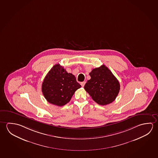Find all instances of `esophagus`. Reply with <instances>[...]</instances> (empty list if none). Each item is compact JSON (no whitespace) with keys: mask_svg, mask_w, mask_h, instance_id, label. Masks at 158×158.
<instances>
[{"mask_svg":"<svg viewBox=\"0 0 158 158\" xmlns=\"http://www.w3.org/2000/svg\"><path fill=\"white\" fill-rule=\"evenodd\" d=\"M85 81H83V82H81V83H80V84H81V85L83 87V86H84V85H85Z\"/></svg>","mask_w":158,"mask_h":158,"instance_id":"1","label":"esophagus"}]
</instances>
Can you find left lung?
Here are the masks:
<instances>
[{"label": "left lung", "instance_id": "8db88e82", "mask_svg": "<svg viewBox=\"0 0 158 158\" xmlns=\"http://www.w3.org/2000/svg\"><path fill=\"white\" fill-rule=\"evenodd\" d=\"M89 74L84 89L94 101L100 105L110 104L116 99L120 89L118 80L105 65L96 68Z\"/></svg>", "mask_w": 158, "mask_h": 158}]
</instances>
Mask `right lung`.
I'll return each instance as SVG.
<instances>
[{
  "label": "right lung",
  "instance_id": "add662e5",
  "mask_svg": "<svg viewBox=\"0 0 158 158\" xmlns=\"http://www.w3.org/2000/svg\"><path fill=\"white\" fill-rule=\"evenodd\" d=\"M80 88L75 76L58 64L54 65L45 77L42 91L50 104L62 106L70 101L75 91Z\"/></svg>",
  "mask_w": 158,
  "mask_h": 158
}]
</instances>
